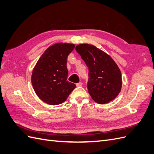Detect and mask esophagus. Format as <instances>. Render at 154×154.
Masks as SVG:
<instances>
[{
  "label": "esophagus",
  "mask_w": 154,
  "mask_h": 154,
  "mask_svg": "<svg viewBox=\"0 0 154 154\" xmlns=\"http://www.w3.org/2000/svg\"><path fill=\"white\" fill-rule=\"evenodd\" d=\"M76 87H81L82 85V82H79V83H76Z\"/></svg>",
  "instance_id": "esophagus-1"
}]
</instances>
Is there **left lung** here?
<instances>
[{"label":"left lung","instance_id":"obj_1","mask_svg":"<svg viewBox=\"0 0 154 154\" xmlns=\"http://www.w3.org/2000/svg\"><path fill=\"white\" fill-rule=\"evenodd\" d=\"M76 50L88 68L87 88L92 100L99 104L112 101L122 90V72L110 55L88 44H79Z\"/></svg>","mask_w":154,"mask_h":154}]
</instances>
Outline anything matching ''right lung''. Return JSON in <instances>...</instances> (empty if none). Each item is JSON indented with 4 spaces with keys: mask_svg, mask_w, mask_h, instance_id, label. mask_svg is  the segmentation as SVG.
<instances>
[{
    "mask_svg": "<svg viewBox=\"0 0 154 154\" xmlns=\"http://www.w3.org/2000/svg\"><path fill=\"white\" fill-rule=\"evenodd\" d=\"M75 48L69 43H57L42 54L33 68L31 83L39 98L51 105L66 101L76 85L67 80V58Z\"/></svg>",
    "mask_w": 154,
    "mask_h": 154,
    "instance_id": "1",
    "label": "right lung"
}]
</instances>
